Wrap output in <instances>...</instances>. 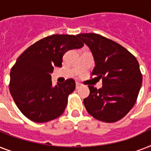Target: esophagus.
<instances>
[{
	"label": "esophagus",
	"instance_id": "obj_1",
	"mask_svg": "<svg viewBox=\"0 0 151 151\" xmlns=\"http://www.w3.org/2000/svg\"><path fill=\"white\" fill-rule=\"evenodd\" d=\"M81 87V84L78 82H76V89H78L79 88Z\"/></svg>",
	"mask_w": 151,
	"mask_h": 151
}]
</instances>
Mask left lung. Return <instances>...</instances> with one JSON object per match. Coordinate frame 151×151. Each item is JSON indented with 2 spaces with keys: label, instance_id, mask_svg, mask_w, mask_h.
<instances>
[{
  "label": "left lung",
  "instance_id": "left-lung-1",
  "mask_svg": "<svg viewBox=\"0 0 151 151\" xmlns=\"http://www.w3.org/2000/svg\"><path fill=\"white\" fill-rule=\"evenodd\" d=\"M90 48L95 60L92 75L103 79V87L88 85L84 104L90 115L101 122L122 119L136 103L143 77L133 55L119 44L97 34L77 35Z\"/></svg>",
  "mask_w": 151,
  "mask_h": 151
}]
</instances>
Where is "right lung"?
I'll list each match as a JSON object with an SVG mask.
<instances>
[{
	"label": "right lung",
	"instance_id": "right-lung-1",
	"mask_svg": "<svg viewBox=\"0 0 151 151\" xmlns=\"http://www.w3.org/2000/svg\"><path fill=\"white\" fill-rule=\"evenodd\" d=\"M77 36L55 34L29 46L20 55L10 72V93L19 110L34 122L43 123L64 112L68 96L75 89L73 79L52 85L51 73L62 66L67 51L82 48Z\"/></svg>",
	"mask_w": 151,
	"mask_h": 151
}]
</instances>
